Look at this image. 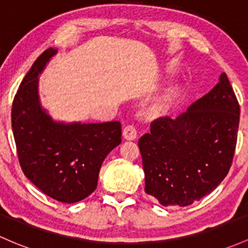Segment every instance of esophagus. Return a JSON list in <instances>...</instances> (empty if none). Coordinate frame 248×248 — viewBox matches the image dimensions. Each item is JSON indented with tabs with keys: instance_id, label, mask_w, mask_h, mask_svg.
I'll use <instances>...</instances> for the list:
<instances>
[{
	"instance_id": "esophagus-1",
	"label": "esophagus",
	"mask_w": 248,
	"mask_h": 248,
	"mask_svg": "<svg viewBox=\"0 0 248 248\" xmlns=\"http://www.w3.org/2000/svg\"><path fill=\"white\" fill-rule=\"evenodd\" d=\"M138 134H137V129H135L134 126H126L124 128V138L126 139V140H134V139H137Z\"/></svg>"
}]
</instances>
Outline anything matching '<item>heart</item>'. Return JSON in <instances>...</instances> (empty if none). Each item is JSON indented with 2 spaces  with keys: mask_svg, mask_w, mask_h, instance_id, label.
Listing matches in <instances>:
<instances>
[{
  "mask_svg": "<svg viewBox=\"0 0 248 248\" xmlns=\"http://www.w3.org/2000/svg\"><path fill=\"white\" fill-rule=\"evenodd\" d=\"M162 107H164V102L162 101L155 102L151 106V107H149L148 113L151 114V115H157V114L162 110Z\"/></svg>",
  "mask_w": 248,
  "mask_h": 248,
  "instance_id": "1",
  "label": "heart"
}]
</instances>
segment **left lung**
I'll list each match as a JSON object with an SVG mask.
<instances>
[{
	"mask_svg": "<svg viewBox=\"0 0 248 248\" xmlns=\"http://www.w3.org/2000/svg\"><path fill=\"white\" fill-rule=\"evenodd\" d=\"M240 107L225 73L176 118L152 122L139 140L145 190L162 206H188L213 192L232 165Z\"/></svg>",
	"mask_w": 248,
	"mask_h": 248,
	"instance_id": "obj_1",
	"label": "left lung"
}]
</instances>
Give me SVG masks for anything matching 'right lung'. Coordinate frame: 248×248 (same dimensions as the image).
<instances>
[{
    "mask_svg": "<svg viewBox=\"0 0 248 248\" xmlns=\"http://www.w3.org/2000/svg\"><path fill=\"white\" fill-rule=\"evenodd\" d=\"M58 49L49 48L24 76L12 108V127L24 175L60 202L83 200L97 186L103 160L121 143L119 121H56L42 107L39 76Z\"/></svg>",
    "mask_w": 248,
    "mask_h": 248,
    "instance_id": "obj_1",
    "label": "right lung"
}]
</instances>
